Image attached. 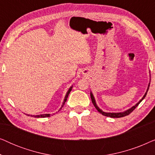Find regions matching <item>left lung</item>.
<instances>
[{"label":"left lung","mask_w":155,"mask_h":155,"mask_svg":"<svg viewBox=\"0 0 155 155\" xmlns=\"http://www.w3.org/2000/svg\"><path fill=\"white\" fill-rule=\"evenodd\" d=\"M150 84V82H149V84H148L147 91H146V92L145 93V94H144V96L143 97V98H142L138 102H137L135 106H133V107L130 108V109H127V110H126V111H123V112H116V113H114V112H105V111H102V110H101L100 108H99L98 106H97V103H96V101H95L94 97V95H93L92 92H90L91 99H92V101L93 104H94V107L96 108L97 111H98L100 114H102V115L105 116H108V117H111V118H120V117H124V116H126L129 115V114H130L131 112H132L133 110H134L135 108H136L137 106H138L139 104L140 103L141 101L143 100L144 98H145V96H146V94H147V92L148 90H149Z\"/></svg>","instance_id":"8db88e82"}]
</instances>
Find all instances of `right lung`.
<instances>
[{
    "label": "right lung",
    "mask_w": 155,
    "mask_h": 155,
    "mask_svg": "<svg viewBox=\"0 0 155 155\" xmlns=\"http://www.w3.org/2000/svg\"><path fill=\"white\" fill-rule=\"evenodd\" d=\"M72 88H73V85H72L71 87L68 89V90L66 94H65V96L64 100H63V104H62V106H61V107L60 108V109L58 110V111H60L61 109H62V107H63V105L65 104V101H67V98H68V95L70 94V92H71V91L72 90ZM27 116H30V115H29V114H27ZM30 116H34V117H35V118H46V117H50L51 114H40V115H31Z\"/></svg>",
    "instance_id": "obj_1"
}]
</instances>
